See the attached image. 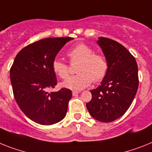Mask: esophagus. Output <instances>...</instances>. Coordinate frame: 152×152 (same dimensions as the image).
I'll list each match as a JSON object with an SVG mask.
<instances>
[{
  "instance_id": "esophagus-1",
  "label": "esophagus",
  "mask_w": 152,
  "mask_h": 152,
  "mask_svg": "<svg viewBox=\"0 0 152 152\" xmlns=\"http://www.w3.org/2000/svg\"><path fill=\"white\" fill-rule=\"evenodd\" d=\"M80 91H76V90H74V91H72V96H76L78 94H80Z\"/></svg>"
}]
</instances>
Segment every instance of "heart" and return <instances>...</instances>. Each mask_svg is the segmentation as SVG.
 Returning a JSON list of instances; mask_svg holds the SVG:
<instances>
[{"instance_id": "obj_1", "label": "heart", "mask_w": 152, "mask_h": 152, "mask_svg": "<svg viewBox=\"0 0 152 152\" xmlns=\"http://www.w3.org/2000/svg\"><path fill=\"white\" fill-rule=\"evenodd\" d=\"M70 64H76V76H70L62 83V86L73 90H83L92 82H100L107 76L109 69L107 59L104 54L94 52V48L84 43L76 45L66 52ZM52 70L59 78L65 80L69 76V66L60 59L52 62Z\"/></svg>"}]
</instances>
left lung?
Returning <instances> with one entry per match:
<instances>
[{
    "mask_svg": "<svg viewBox=\"0 0 152 152\" xmlns=\"http://www.w3.org/2000/svg\"><path fill=\"white\" fill-rule=\"evenodd\" d=\"M109 69L101 85L90 90L92 99L86 108L92 117L108 123L126 113L138 88V69L134 57L121 44L113 39L100 37Z\"/></svg>",
    "mask_w": 152,
    "mask_h": 152,
    "instance_id": "left-lung-1",
    "label": "left lung"
}]
</instances>
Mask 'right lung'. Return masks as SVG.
<instances>
[{
    "label": "right lung",
    "mask_w": 152,
    "mask_h": 152,
    "mask_svg": "<svg viewBox=\"0 0 152 152\" xmlns=\"http://www.w3.org/2000/svg\"><path fill=\"white\" fill-rule=\"evenodd\" d=\"M72 38H47L29 44L18 53L10 69L15 99L29 119L42 125L54 124L65 117L72 91L62 88L48 93L57 84L52 62Z\"/></svg>",
    "instance_id": "1"
}]
</instances>
